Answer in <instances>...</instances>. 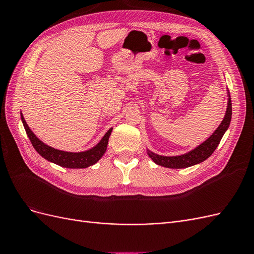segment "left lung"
Listing matches in <instances>:
<instances>
[{
    "label": "left lung",
    "instance_id": "left-lung-1",
    "mask_svg": "<svg viewBox=\"0 0 254 254\" xmlns=\"http://www.w3.org/2000/svg\"><path fill=\"white\" fill-rule=\"evenodd\" d=\"M228 97H229L228 106H227L225 118L221 121L218 128L215 130L209 139H206L203 143L197 146L195 149L180 156H174V157L160 156L147 149V153L150 157V159L156 164L168 167V168H186V167H190L195 164L203 162V161L209 158L215 151V149L217 148L220 140L222 139V135H224L225 132L227 131V129L229 128V125H230V122H231L232 103H231V97H230L229 93H228Z\"/></svg>",
    "mask_w": 254,
    "mask_h": 254
}]
</instances>
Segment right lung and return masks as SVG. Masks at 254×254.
<instances>
[{"instance_id":"add662e5","label":"right lung","mask_w":254,"mask_h":254,"mask_svg":"<svg viewBox=\"0 0 254 254\" xmlns=\"http://www.w3.org/2000/svg\"><path fill=\"white\" fill-rule=\"evenodd\" d=\"M21 120L23 123V126L25 128L28 139L30 142H32L36 151L45 160L50 161V162H53L59 166L66 167V168H86L95 164L106 152L107 145H108V141H109V136L112 131V128H110L103 136V139L99 141V143L95 145L93 148L86 151H81V152H70V151H64V150L53 148L51 146L44 144L42 141L38 139L32 130H30L28 125L26 124L22 112H21Z\"/></svg>"}]
</instances>
